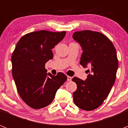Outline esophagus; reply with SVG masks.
Masks as SVG:
<instances>
[{"instance_id": "34e87169", "label": "esophagus", "mask_w": 128, "mask_h": 128, "mask_svg": "<svg viewBox=\"0 0 128 128\" xmlns=\"http://www.w3.org/2000/svg\"><path fill=\"white\" fill-rule=\"evenodd\" d=\"M72 79V77L70 76H68V81H70Z\"/></svg>"}]
</instances>
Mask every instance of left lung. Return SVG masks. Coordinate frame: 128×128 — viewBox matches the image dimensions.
Here are the masks:
<instances>
[{
    "mask_svg": "<svg viewBox=\"0 0 128 128\" xmlns=\"http://www.w3.org/2000/svg\"><path fill=\"white\" fill-rule=\"evenodd\" d=\"M72 37L83 51L80 64L84 68L90 67L86 80L72 78L77 86L73 93L74 102L82 110H94L104 103L115 82L118 68L116 51L112 41L100 32H76Z\"/></svg>",
    "mask_w": 128,
    "mask_h": 128,
    "instance_id": "obj_1",
    "label": "left lung"
}]
</instances>
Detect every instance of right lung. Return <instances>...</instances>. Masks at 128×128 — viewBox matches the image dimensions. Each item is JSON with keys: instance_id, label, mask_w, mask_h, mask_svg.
Returning a JSON list of instances; mask_svg holds the SVG:
<instances>
[{"instance_id": "add662e5", "label": "right lung", "mask_w": 128, "mask_h": 128, "mask_svg": "<svg viewBox=\"0 0 128 128\" xmlns=\"http://www.w3.org/2000/svg\"><path fill=\"white\" fill-rule=\"evenodd\" d=\"M66 32L41 30L22 37L12 56V76L19 95L33 109L53 101L57 90L66 81L62 72L47 74L45 64L53 58L52 49L63 40Z\"/></svg>"}]
</instances>
